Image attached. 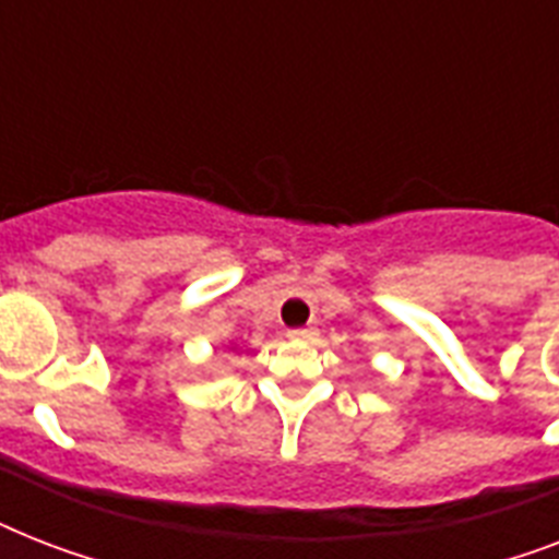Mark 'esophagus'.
Masks as SVG:
<instances>
[{"label":"esophagus","mask_w":559,"mask_h":559,"mask_svg":"<svg viewBox=\"0 0 559 559\" xmlns=\"http://www.w3.org/2000/svg\"><path fill=\"white\" fill-rule=\"evenodd\" d=\"M287 336H289V340H296V342H316L319 331H316V328H293Z\"/></svg>","instance_id":"34e87169"}]
</instances>
